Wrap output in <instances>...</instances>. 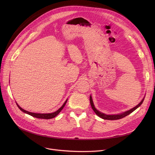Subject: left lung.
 Here are the masks:
<instances>
[{
	"label": "left lung",
	"instance_id": "8db88e82",
	"mask_svg": "<svg viewBox=\"0 0 155 155\" xmlns=\"http://www.w3.org/2000/svg\"><path fill=\"white\" fill-rule=\"evenodd\" d=\"M144 99V98H143V100L141 101V102H140L139 104H138V105H137L136 106L134 107V108H133V109H130V110H127V111H126V112H124L123 113V114H117V115H106V114H103V113L99 112V110H97L95 109V106H94V103H93V101H92V97L90 96V102H91V107H92V109H93L94 111L95 112V113L96 114H97V116H98L99 117H101V118H102V119H107V120H117V119H122V118H123V117H124L128 116L129 114H130L132 113L133 111H134L137 108H138V107H139L140 106V105L142 104V103L143 102Z\"/></svg>",
	"mask_w": 155,
	"mask_h": 155
}]
</instances>
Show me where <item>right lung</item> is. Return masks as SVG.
I'll return each instance as SVG.
<instances>
[{
	"label": "right lung",
	"mask_w": 155,
	"mask_h": 155,
	"mask_svg": "<svg viewBox=\"0 0 155 155\" xmlns=\"http://www.w3.org/2000/svg\"><path fill=\"white\" fill-rule=\"evenodd\" d=\"M67 102V100L64 102V103L63 104V105H62V106L58 110H56V112H53V113H49V114H39V113H33V112H30L29 111H27L26 110H24L23 109H22L19 105L16 103V104H17L18 107H19V109L22 111L24 113H26L32 116V117H36V118H39V119H52L54 117H56L57 115L61 111V110L63 109V107H64L65 104H66Z\"/></svg>",
	"instance_id": "obj_1"
}]
</instances>
